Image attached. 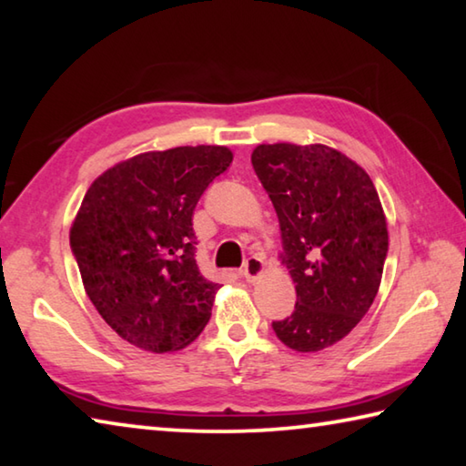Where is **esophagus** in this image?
Segmentation results:
<instances>
[{
    "mask_svg": "<svg viewBox=\"0 0 466 466\" xmlns=\"http://www.w3.org/2000/svg\"><path fill=\"white\" fill-rule=\"evenodd\" d=\"M263 271H265V258L255 255V257H248V258H247V263H244L240 275H242V278L247 279L248 283H252Z\"/></svg>",
    "mask_w": 466,
    "mask_h": 466,
    "instance_id": "1",
    "label": "esophagus"
}]
</instances>
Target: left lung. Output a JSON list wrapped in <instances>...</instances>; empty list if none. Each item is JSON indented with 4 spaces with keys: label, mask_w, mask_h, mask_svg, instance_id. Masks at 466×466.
<instances>
[{
    "label": "left lung",
    "mask_w": 466,
    "mask_h": 466,
    "mask_svg": "<svg viewBox=\"0 0 466 466\" xmlns=\"http://www.w3.org/2000/svg\"><path fill=\"white\" fill-rule=\"evenodd\" d=\"M250 162L279 218L298 296L271 327L289 350L320 351L351 333L380 288L389 252L380 197L364 168L322 144H263Z\"/></svg>",
    "instance_id": "left-lung-1"
}]
</instances>
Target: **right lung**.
Wrapping results in <instances>:
<instances>
[{
    "mask_svg": "<svg viewBox=\"0 0 466 466\" xmlns=\"http://www.w3.org/2000/svg\"><path fill=\"white\" fill-rule=\"evenodd\" d=\"M230 164L224 146L146 152L86 193L69 244L94 309L131 345L177 351L208 325L219 283L197 265L193 211Z\"/></svg>",
    "mask_w": 466,
    "mask_h": 466,
    "instance_id": "obj_1",
    "label": "right lung"
}]
</instances>
